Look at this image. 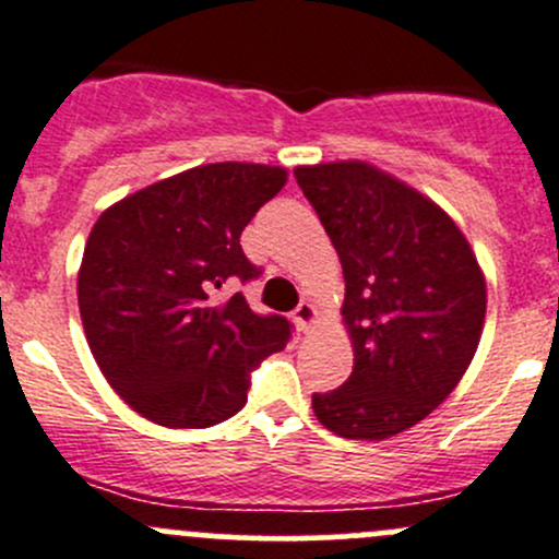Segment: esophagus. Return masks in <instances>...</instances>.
<instances>
[{
    "instance_id": "1",
    "label": "esophagus",
    "mask_w": 559,
    "mask_h": 559,
    "mask_svg": "<svg viewBox=\"0 0 559 559\" xmlns=\"http://www.w3.org/2000/svg\"><path fill=\"white\" fill-rule=\"evenodd\" d=\"M292 319H295L297 330H302V333H308V330H311V324L317 322V308H313L308 300H302L300 306L295 308V313H292Z\"/></svg>"
}]
</instances>
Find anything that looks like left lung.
Returning a JSON list of instances; mask_svg holds the SVG:
<instances>
[{
  "mask_svg": "<svg viewBox=\"0 0 559 559\" xmlns=\"http://www.w3.org/2000/svg\"><path fill=\"white\" fill-rule=\"evenodd\" d=\"M344 267L355 366L313 393L319 424L346 440H384L435 412L478 349L486 281L459 226L373 166L295 169Z\"/></svg>",
  "mask_w": 559,
  "mask_h": 559,
  "instance_id": "left-lung-1",
  "label": "left lung"
}]
</instances>
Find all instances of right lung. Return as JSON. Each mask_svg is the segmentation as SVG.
Wrapping results in <instances>:
<instances>
[{
  "instance_id": "right-lung-1",
  "label": "right lung",
  "mask_w": 559,
  "mask_h": 559,
  "mask_svg": "<svg viewBox=\"0 0 559 559\" xmlns=\"http://www.w3.org/2000/svg\"><path fill=\"white\" fill-rule=\"evenodd\" d=\"M286 171L210 164L160 180L97 218L79 270V308L103 377L128 406L169 429H207L246 406L251 371L292 338L281 313L226 281L259 278L240 235Z\"/></svg>"
}]
</instances>
